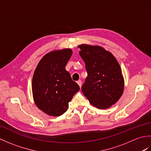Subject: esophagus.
Returning <instances> with one entry per match:
<instances>
[{
    "label": "esophagus",
    "instance_id": "34e87169",
    "mask_svg": "<svg viewBox=\"0 0 151 151\" xmlns=\"http://www.w3.org/2000/svg\"><path fill=\"white\" fill-rule=\"evenodd\" d=\"M76 82H77L78 85L80 86V88H81V86H82V81H77Z\"/></svg>",
    "mask_w": 151,
    "mask_h": 151
}]
</instances>
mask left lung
<instances>
[{"mask_svg":"<svg viewBox=\"0 0 151 151\" xmlns=\"http://www.w3.org/2000/svg\"><path fill=\"white\" fill-rule=\"evenodd\" d=\"M88 76L82 91L99 109H106L119 101L124 90V78L119 64L113 54L100 46H78Z\"/></svg>","mask_w":151,"mask_h":151,"instance_id":"obj_1","label":"left lung"}]
</instances>
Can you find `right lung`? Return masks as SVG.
<instances>
[{
	"mask_svg": "<svg viewBox=\"0 0 151 151\" xmlns=\"http://www.w3.org/2000/svg\"><path fill=\"white\" fill-rule=\"evenodd\" d=\"M72 53L70 49L51 51L35 69L32 83L34 101L40 110L49 115L57 117L65 113L69 102L80 89L65 70Z\"/></svg>",
	"mask_w": 151,
	"mask_h": 151,
	"instance_id": "add662e5",
	"label": "right lung"
}]
</instances>
